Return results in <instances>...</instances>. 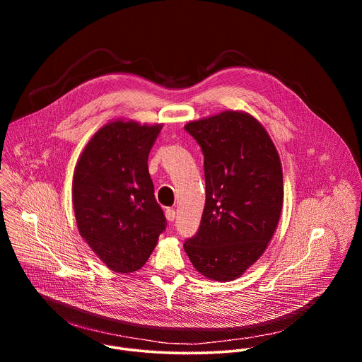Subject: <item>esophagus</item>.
Masks as SVG:
<instances>
[{
  "label": "esophagus",
  "mask_w": 362,
  "mask_h": 362,
  "mask_svg": "<svg viewBox=\"0 0 362 362\" xmlns=\"http://www.w3.org/2000/svg\"><path fill=\"white\" fill-rule=\"evenodd\" d=\"M165 214H166V219H168L169 222H173V221H175V218H176V212H175V209L168 208V209L165 211Z\"/></svg>",
  "instance_id": "obj_1"
}]
</instances>
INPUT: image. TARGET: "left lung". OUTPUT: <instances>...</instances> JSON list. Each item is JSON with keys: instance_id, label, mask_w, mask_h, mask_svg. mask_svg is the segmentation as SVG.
Returning <instances> with one entry per match:
<instances>
[{"instance_id": "left-lung-1", "label": "left lung", "mask_w": 362, "mask_h": 362, "mask_svg": "<svg viewBox=\"0 0 362 362\" xmlns=\"http://www.w3.org/2000/svg\"><path fill=\"white\" fill-rule=\"evenodd\" d=\"M185 130L203 153L206 202L197 232L183 246L206 278L240 276L272 239L284 202L278 151L262 124L223 112Z\"/></svg>"}]
</instances>
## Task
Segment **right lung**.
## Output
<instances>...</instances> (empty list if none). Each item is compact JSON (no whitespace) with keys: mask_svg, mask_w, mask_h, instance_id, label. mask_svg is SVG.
<instances>
[{"mask_svg":"<svg viewBox=\"0 0 362 362\" xmlns=\"http://www.w3.org/2000/svg\"><path fill=\"white\" fill-rule=\"evenodd\" d=\"M160 129L109 123L87 143L76 166L73 204L80 235L115 272L140 269L168 225L147 168Z\"/></svg>","mask_w":362,"mask_h":362,"instance_id":"obj_1","label":"right lung"}]
</instances>
